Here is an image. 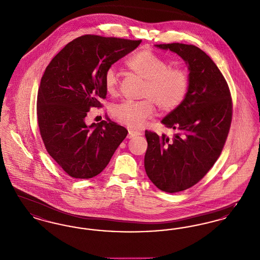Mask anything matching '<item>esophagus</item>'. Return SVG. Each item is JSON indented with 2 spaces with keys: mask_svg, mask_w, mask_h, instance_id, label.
Listing matches in <instances>:
<instances>
[{
  "mask_svg": "<svg viewBox=\"0 0 260 260\" xmlns=\"http://www.w3.org/2000/svg\"><path fill=\"white\" fill-rule=\"evenodd\" d=\"M139 135H140V133H138V132H134V131L129 129V131H128V135H127V138H134L135 136H139Z\"/></svg>",
  "mask_w": 260,
  "mask_h": 260,
  "instance_id": "esophagus-1",
  "label": "esophagus"
}]
</instances>
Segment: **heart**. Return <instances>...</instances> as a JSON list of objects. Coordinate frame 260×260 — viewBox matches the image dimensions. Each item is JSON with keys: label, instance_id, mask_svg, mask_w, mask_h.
I'll use <instances>...</instances> for the list:
<instances>
[{"label": "heart", "instance_id": "heart-1", "mask_svg": "<svg viewBox=\"0 0 260 260\" xmlns=\"http://www.w3.org/2000/svg\"><path fill=\"white\" fill-rule=\"evenodd\" d=\"M126 66L136 77L144 80L139 101H125L112 109L114 119L131 128H140L152 116L157 106L164 113H172L184 102L190 87V77L184 69L171 64L148 48L136 52ZM105 91L117 95L120 79L114 67H109L103 77Z\"/></svg>", "mask_w": 260, "mask_h": 260}]
</instances>
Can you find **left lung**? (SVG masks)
I'll list each match as a JSON object with an SVG mask.
<instances>
[{
	"mask_svg": "<svg viewBox=\"0 0 260 260\" xmlns=\"http://www.w3.org/2000/svg\"><path fill=\"white\" fill-rule=\"evenodd\" d=\"M177 53L190 71L182 105L161 123L172 137L145 131V172L160 190L176 193L197 184L219 158L232 122L233 103L225 78L198 47L179 43L155 45Z\"/></svg>",
	"mask_w": 260,
	"mask_h": 260,
	"instance_id": "obj_1",
	"label": "left lung"
}]
</instances>
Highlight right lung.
<instances>
[{
	"label": "right lung",
	"instance_id": "right-lung-1",
	"mask_svg": "<svg viewBox=\"0 0 260 260\" xmlns=\"http://www.w3.org/2000/svg\"><path fill=\"white\" fill-rule=\"evenodd\" d=\"M140 43L84 35L68 43L47 66L38 90L39 129L50 157L69 176L87 179L99 174L127 135L113 122L87 126L85 118L106 99L105 71Z\"/></svg>",
	"mask_w": 260,
	"mask_h": 260
}]
</instances>
